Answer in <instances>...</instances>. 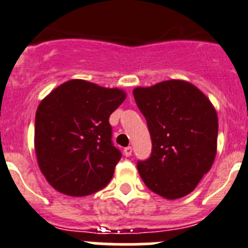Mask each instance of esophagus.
<instances>
[{
  "mask_svg": "<svg viewBox=\"0 0 248 248\" xmlns=\"http://www.w3.org/2000/svg\"><path fill=\"white\" fill-rule=\"evenodd\" d=\"M124 156H126V157H130L131 155H132V147H131V146H128V147L124 148Z\"/></svg>",
  "mask_w": 248,
  "mask_h": 248,
  "instance_id": "esophagus-1",
  "label": "esophagus"
}]
</instances>
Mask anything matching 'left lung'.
Masks as SVG:
<instances>
[{"mask_svg": "<svg viewBox=\"0 0 248 248\" xmlns=\"http://www.w3.org/2000/svg\"><path fill=\"white\" fill-rule=\"evenodd\" d=\"M133 97L152 140L151 156L137 162L140 176L167 200L188 195L216 157V109L199 88L181 79L137 87Z\"/></svg>", "mask_w": 248, "mask_h": 248, "instance_id": "left-lung-1", "label": "left lung"}]
</instances>
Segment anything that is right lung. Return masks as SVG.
I'll list each match as a JSON object with an SVG mask.
<instances>
[{
  "mask_svg": "<svg viewBox=\"0 0 248 248\" xmlns=\"http://www.w3.org/2000/svg\"><path fill=\"white\" fill-rule=\"evenodd\" d=\"M126 98L118 88L70 79L41 101L34 121V151L41 172L59 192L92 195L111 181L121 160L109 116Z\"/></svg>",
  "mask_w": 248,
  "mask_h": 248,
  "instance_id": "add662e5",
  "label": "right lung"
}]
</instances>
